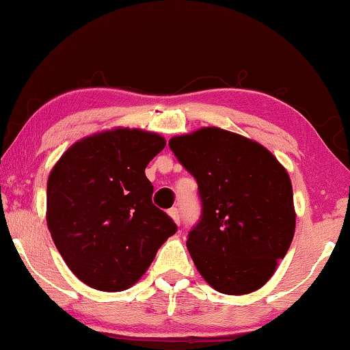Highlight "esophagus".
<instances>
[{
	"mask_svg": "<svg viewBox=\"0 0 350 350\" xmlns=\"http://www.w3.org/2000/svg\"><path fill=\"white\" fill-rule=\"evenodd\" d=\"M169 215H170V218L174 219L176 224H180V212H178V208H170L169 210Z\"/></svg>",
	"mask_w": 350,
	"mask_h": 350,
	"instance_id": "obj_1",
	"label": "esophagus"
}]
</instances>
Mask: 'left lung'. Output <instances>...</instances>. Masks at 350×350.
Here are the masks:
<instances>
[{
    "instance_id": "8db88e82",
    "label": "left lung",
    "mask_w": 350,
    "mask_h": 350,
    "mask_svg": "<svg viewBox=\"0 0 350 350\" xmlns=\"http://www.w3.org/2000/svg\"><path fill=\"white\" fill-rule=\"evenodd\" d=\"M169 146L199 186L202 217L186 242L199 274L224 295L260 290L295 236L288 172L267 148L219 127L172 137Z\"/></svg>"
}]
</instances>
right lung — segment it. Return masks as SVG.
Returning <instances> with one entry per match:
<instances>
[{
	"instance_id": "1",
	"label": "right lung",
	"mask_w": 350,
	"mask_h": 350,
	"mask_svg": "<svg viewBox=\"0 0 350 350\" xmlns=\"http://www.w3.org/2000/svg\"><path fill=\"white\" fill-rule=\"evenodd\" d=\"M165 138L116 127L73 143L47 178L46 221L70 271L100 291H122L142 279L176 231L152 204L145 169Z\"/></svg>"
}]
</instances>
